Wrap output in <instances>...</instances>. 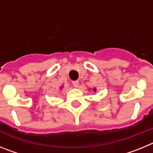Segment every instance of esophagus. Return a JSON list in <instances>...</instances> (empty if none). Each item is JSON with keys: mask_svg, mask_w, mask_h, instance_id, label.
Masks as SVG:
<instances>
[{"mask_svg": "<svg viewBox=\"0 0 153 153\" xmlns=\"http://www.w3.org/2000/svg\"><path fill=\"white\" fill-rule=\"evenodd\" d=\"M72 83H73V85H74V86H75V87H77L78 85H79V81H78V80L73 81Z\"/></svg>", "mask_w": 153, "mask_h": 153, "instance_id": "1", "label": "esophagus"}]
</instances>
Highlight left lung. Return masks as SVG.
<instances>
[{
    "mask_svg": "<svg viewBox=\"0 0 153 153\" xmlns=\"http://www.w3.org/2000/svg\"><path fill=\"white\" fill-rule=\"evenodd\" d=\"M93 90H94V91H96V89H93Z\"/></svg>",
    "mask_w": 153,
    "mask_h": 153,
    "instance_id": "left-lung-1",
    "label": "left lung"
}]
</instances>
